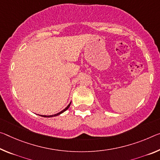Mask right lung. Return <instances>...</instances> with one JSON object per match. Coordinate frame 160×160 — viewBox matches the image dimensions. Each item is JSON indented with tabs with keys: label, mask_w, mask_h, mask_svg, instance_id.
Instances as JSON below:
<instances>
[{
	"label": "right lung",
	"mask_w": 160,
	"mask_h": 160,
	"mask_svg": "<svg viewBox=\"0 0 160 160\" xmlns=\"http://www.w3.org/2000/svg\"><path fill=\"white\" fill-rule=\"evenodd\" d=\"M70 104H71V102L69 104V105H68L67 106V108H65L64 109V110L61 111V112H58V113H57V114H55V115H40V116H42V117H45V118H51V117H55V116H57V115H59L60 114H61V113H62V112H64L65 110H67L69 108L70 105Z\"/></svg>",
	"instance_id": "add662e5"
}]
</instances>
